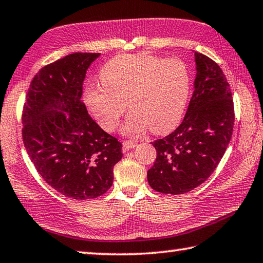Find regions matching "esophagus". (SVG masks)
Listing matches in <instances>:
<instances>
[{
    "instance_id": "34e87169",
    "label": "esophagus",
    "mask_w": 263,
    "mask_h": 263,
    "mask_svg": "<svg viewBox=\"0 0 263 263\" xmlns=\"http://www.w3.org/2000/svg\"><path fill=\"white\" fill-rule=\"evenodd\" d=\"M122 145H123V151L126 152L128 149H132V148H135L137 146V142L136 141L126 140V141H123Z\"/></svg>"
}]
</instances>
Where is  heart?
<instances>
[{
  "instance_id": "b5f03b06",
  "label": "heart",
  "mask_w": 263,
  "mask_h": 263,
  "mask_svg": "<svg viewBox=\"0 0 263 263\" xmlns=\"http://www.w3.org/2000/svg\"><path fill=\"white\" fill-rule=\"evenodd\" d=\"M101 83L89 84L85 102L100 125L111 132L126 110L125 136H138L148 127L165 133L183 117L190 95V71L183 61L148 54L114 57L100 71Z\"/></svg>"
}]
</instances>
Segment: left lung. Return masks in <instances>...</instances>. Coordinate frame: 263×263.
Listing matches in <instances>:
<instances>
[{
	"label": "left lung",
	"mask_w": 263,
	"mask_h": 263,
	"mask_svg": "<svg viewBox=\"0 0 263 263\" xmlns=\"http://www.w3.org/2000/svg\"><path fill=\"white\" fill-rule=\"evenodd\" d=\"M194 92L180 125L153 142L154 165L147 171L156 192L183 194L206 180L231 140L235 110L230 86L221 68L209 57L194 52Z\"/></svg>",
	"instance_id": "1"
}]
</instances>
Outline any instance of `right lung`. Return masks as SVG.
<instances>
[{
	"label": "right lung",
	"instance_id": "obj_1",
	"mask_svg": "<svg viewBox=\"0 0 263 263\" xmlns=\"http://www.w3.org/2000/svg\"><path fill=\"white\" fill-rule=\"evenodd\" d=\"M99 52H74L33 78L23 111V140L31 161L57 192L94 199L110 189L122 144L88 115L82 100L86 71Z\"/></svg>",
	"mask_w": 263,
	"mask_h": 263
}]
</instances>
